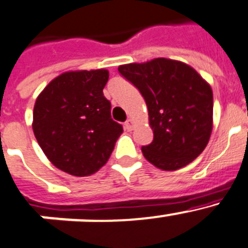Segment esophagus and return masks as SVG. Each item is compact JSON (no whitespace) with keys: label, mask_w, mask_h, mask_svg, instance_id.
Segmentation results:
<instances>
[{"label":"esophagus","mask_w":248,"mask_h":248,"mask_svg":"<svg viewBox=\"0 0 248 248\" xmlns=\"http://www.w3.org/2000/svg\"><path fill=\"white\" fill-rule=\"evenodd\" d=\"M124 128H126L127 131H132V128H133L132 120H127V121L124 122Z\"/></svg>","instance_id":"1"}]
</instances>
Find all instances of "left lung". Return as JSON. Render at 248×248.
Returning <instances> with one entry per match:
<instances>
[{"mask_svg": "<svg viewBox=\"0 0 248 248\" xmlns=\"http://www.w3.org/2000/svg\"><path fill=\"white\" fill-rule=\"evenodd\" d=\"M120 74L140 90L148 108L153 140L142 147L148 162L177 170L206 147L213 129V91L191 66L157 58L126 64Z\"/></svg>", "mask_w": 248, "mask_h": 248, "instance_id": "8db88e82", "label": "left lung"}]
</instances>
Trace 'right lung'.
I'll use <instances>...</instances> for the list:
<instances>
[{
	"label": "right lung",
	"instance_id": "obj_1",
	"mask_svg": "<svg viewBox=\"0 0 248 248\" xmlns=\"http://www.w3.org/2000/svg\"><path fill=\"white\" fill-rule=\"evenodd\" d=\"M108 71H68L37 97L33 132L44 155L60 170L85 177L108 162L124 128L111 119L104 96Z\"/></svg>",
	"mask_w": 248,
	"mask_h": 248
}]
</instances>
